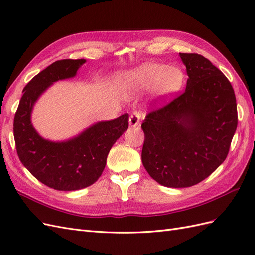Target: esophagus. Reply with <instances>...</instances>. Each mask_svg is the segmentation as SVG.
<instances>
[{
  "label": "esophagus",
  "instance_id": "34e87169",
  "mask_svg": "<svg viewBox=\"0 0 255 255\" xmlns=\"http://www.w3.org/2000/svg\"><path fill=\"white\" fill-rule=\"evenodd\" d=\"M140 118H141V115L138 112H134L133 114H130L129 118H128L129 127H137L138 125H139Z\"/></svg>",
  "mask_w": 255,
  "mask_h": 255
}]
</instances>
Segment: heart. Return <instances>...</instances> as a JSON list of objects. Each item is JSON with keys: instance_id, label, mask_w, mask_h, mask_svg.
Here are the masks:
<instances>
[{"instance_id": "1", "label": "heart", "mask_w": 255, "mask_h": 255, "mask_svg": "<svg viewBox=\"0 0 255 255\" xmlns=\"http://www.w3.org/2000/svg\"><path fill=\"white\" fill-rule=\"evenodd\" d=\"M186 75L180 67L157 63H144L128 71L122 79V86L129 91L152 89L157 101H166L181 91Z\"/></svg>"}]
</instances>
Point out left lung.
Wrapping results in <instances>:
<instances>
[{
	"label": "left lung",
	"instance_id": "1",
	"mask_svg": "<svg viewBox=\"0 0 255 255\" xmlns=\"http://www.w3.org/2000/svg\"><path fill=\"white\" fill-rule=\"evenodd\" d=\"M186 67V89L145 116L142 164L166 187H190L217 169L229 153L237 128L232 85L202 55L180 53Z\"/></svg>",
	"mask_w": 255,
	"mask_h": 255
}]
</instances>
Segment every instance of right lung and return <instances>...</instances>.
Segmentation results:
<instances>
[{
	"label": "right lung",
	"instance_id": "1",
	"mask_svg": "<svg viewBox=\"0 0 255 255\" xmlns=\"http://www.w3.org/2000/svg\"><path fill=\"white\" fill-rule=\"evenodd\" d=\"M86 59H61L30 80L23 89L13 120L18 156L27 170L47 186L64 191L88 187L101 176L114 143L128 128V114L99 121L70 139L52 141L32 123L35 103L55 82L72 79Z\"/></svg>",
	"mask_w": 255,
	"mask_h": 255
}]
</instances>
